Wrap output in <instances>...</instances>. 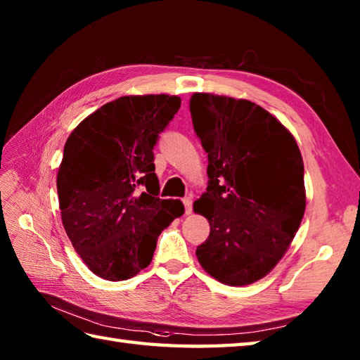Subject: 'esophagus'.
Masks as SVG:
<instances>
[{
	"mask_svg": "<svg viewBox=\"0 0 360 360\" xmlns=\"http://www.w3.org/2000/svg\"><path fill=\"white\" fill-rule=\"evenodd\" d=\"M182 204H184V209H186V215H190V213H192V205H193V201H192V198H184V200H182Z\"/></svg>",
	"mask_w": 360,
	"mask_h": 360,
	"instance_id": "1",
	"label": "esophagus"
}]
</instances>
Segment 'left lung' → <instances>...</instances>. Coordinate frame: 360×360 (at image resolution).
Masks as SVG:
<instances>
[{
	"label": "left lung",
	"instance_id": "8db88e82",
	"mask_svg": "<svg viewBox=\"0 0 360 360\" xmlns=\"http://www.w3.org/2000/svg\"><path fill=\"white\" fill-rule=\"evenodd\" d=\"M190 112L209 155L207 192L193 204L210 224L198 262L224 285H250L274 269L300 227V150L271 112L249 101L196 93Z\"/></svg>",
	"mask_w": 360,
	"mask_h": 360
}]
</instances>
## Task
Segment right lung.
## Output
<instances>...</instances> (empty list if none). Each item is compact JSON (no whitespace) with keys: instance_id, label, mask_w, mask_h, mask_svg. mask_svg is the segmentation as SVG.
Returning <instances> with one entry per match:
<instances>
[{"instance_id":"add662e5","label":"right lung","mask_w":360,"mask_h":360,"mask_svg":"<svg viewBox=\"0 0 360 360\" xmlns=\"http://www.w3.org/2000/svg\"><path fill=\"white\" fill-rule=\"evenodd\" d=\"M179 106L176 96L119 97L68 137L57 174L62 221L98 277H134L151 263L160 232L184 213L181 201L158 198L153 153Z\"/></svg>"}]
</instances>
